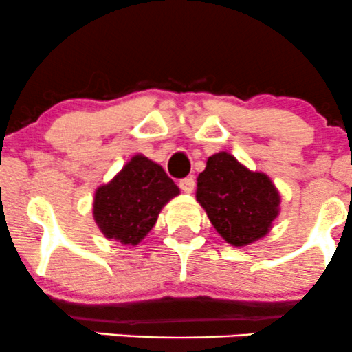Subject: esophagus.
I'll return each mask as SVG.
<instances>
[{
	"label": "esophagus",
	"mask_w": 352,
	"mask_h": 352,
	"mask_svg": "<svg viewBox=\"0 0 352 352\" xmlns=\"http://www.w3.org/2000/svg\"><path fill=\"white\" fill-rule=\"evenodd\" d=\"M180 189L184 190L186 194H190L194 190V186H196V182H194V177H186V179H182L179 182Z\"/></svg>",
	"instance_id": "obj_1"
}]
</instances>
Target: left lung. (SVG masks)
<instances>
[{"mask_svg": "<svg viewBox=\"0 0 352 352\" xmlns=\"http://www.w3.org/2000/svg\"><path fill=\"white\" fill-rule=\"evenodd\" d=\"M196 199L226 243L264 239L281 211V194L264 172H255L228 151L209 156L197 177Z\"/></svg>", "mask_w": 352, "mask_h": 352, "instance_id": "1", "label": "left lung"}]
</instances>
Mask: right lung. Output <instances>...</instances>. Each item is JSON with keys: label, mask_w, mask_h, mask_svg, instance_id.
Instances as JSON below:
<instances>
[{"label": "right lung", "mask_w": 352, "mask_h": 352, "mask_svg": "<svg viewBox=\"0 0 352 352\" xmlns=\"http://www.w3.org/2000/svg\"><path fill=\"white\" fill-rule=\"evenodd\" d=\"M180 189L162 165L134 155L94 196V219L102 235L120 245L136 247L151 232L162 209Z\"/></svg>", "instance_id": "1"}]
</instances>
